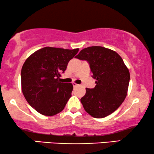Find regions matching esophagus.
<instances>
[{
	"mask_svg": "<svg viewBox=\"0 0 154 154\" xmlns=\"http://www.w3.org/2000/svg\"><path fill=\"white\" fill-rule=\"evenodd\" d=\"M73 87H76L79 85V84H77V83H73Z\"/></svg>",
	"mask_w": 154,
	"mask_h": 154,
	"instance_id": "1",
	"label": "esophagus"
}]
</instances>
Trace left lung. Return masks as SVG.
I'll list each match as a JSON object with an SVG mask.
<instances>
[{"mask_svg":"<svg viewBox=\"0 0 154 154\" xmlns=\"http://www.w3.org/2000/svg\"><path fill=\"white\" fill-rule=\"evenodd\" d=\"M75 58L90 64L94 88H86L81 102L85 110L95 118H103L114 112L127 95L130 74L116 51L103 47H90L80 51Z\"/></svg>","mask_w":154,"mask_h":154,"instance_id":"obj_1","label":"left lung"}]
</instances>
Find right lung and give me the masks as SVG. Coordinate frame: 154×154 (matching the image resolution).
I'll return each mask as SVG.
<instances>
[{"instance_id":"obj_1","label":"right lung","mask_w":154,"mask_h":154,"mask_svg":"<svg viewBox=\"0 0 154 154\" xmlns=\"http://www.w3.org/2000/svg\"><path fill=\"white\" fill-rule=\"evenodd\" d=\"M79 50L46 47L26 59L21 71L22 91L39 113L53 116L64 108L71 97L73 85L61 83L59 77Z\"/></svg>"}]
</instances>
